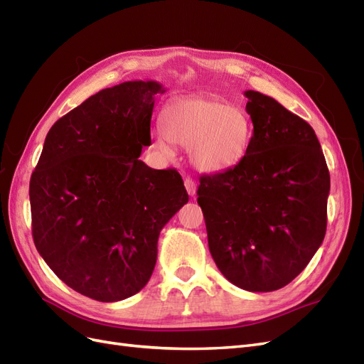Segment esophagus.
Instances as JSON below:
<instances>
[{
  "mask_svg": "<svg viewBox=\"0 0 364 364\" xmlns=\"http://www.w3.org/2000/svg\"><path fill=\"white\" fill-rule=\"evenodd\" d=\"M183 183H185V188H186V191H188V194H190L191 197H194V196H196V191H197L196 182H194L191 178H185V179H183Z\"/></svg>",
  "mask_w": 364,
  "mask_h": 364,
  "instance_id": "34e87169",
  "label": "esophagus"
}]
</instances>
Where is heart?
Segmentation results:
<instances>
[{
    "label": "heart",
    "instance_id": "b5f03b06",
    "mask_svg": "<svg viewBox=\"0 0 364 364\" xmlns=\"http://www.w3.org/2000/svg\"><path fill=\"white\" fill-rule=\"evenodd\" d=\"M156 147L170 155L171 144L188 149L194 167L209 174L235 168L247 155L253 124L243 107L222 98L186 95L162 111Z\"/></svg>",
    "mask_w": 364,
    "mask_h": 364
}]
</instances>
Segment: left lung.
<instances>
[{"label": "left lung", "mask_w": 364, "mask_h": 364, "mask_svg": "<svg viewBox=\"0 0 364 364\" xmlns=\"http://www.w3.org/2000/svg\"><path fill=\"white\" fill-rule=\"evenodd\" d=\"M253 135L235 168L202 176L209 252L223 277L247 291L285 287L326 232L329 171L313 127L274 98L246 91Z\"/></svg>", "instance_id": "1"}]
</instances>
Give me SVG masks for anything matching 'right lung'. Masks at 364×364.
<instances>
[{
  "label": "right lung",
  "instance_id": "right-lung-1",
  "mask_svg": "<svg viewBox=\"0 0 364 364\" xmlns=\"http://www.w3.org/2000/svg\"><path fill=\"white\" fill-rule=\"evenodd\" d=\"M164 92L155 80H134L90 97L53 124L31 174L39 255L91 299L117 302L144 289L161 229L188 202L178 171L138 159Z\"/></svg>",
  "mask_w": 364,
  "mask_h": 364
}]
</instances>
